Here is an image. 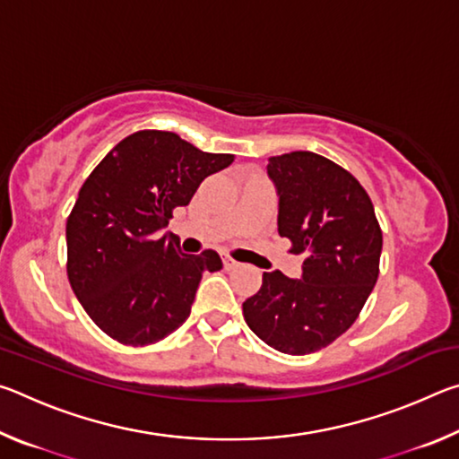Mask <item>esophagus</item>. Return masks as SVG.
<instances>
[{"label": "esophagus", "instance_id": "34e87169", "mask_svg": "<svg viewBox=\"0 0 459 459\" xmlns=\"http://www.w3.org/2000/svg\"><path fill=\"white\" fill-rule=\"evenodd\" d=\"M222 265H224V269L230 271V269L238 267V263H237L235 259H232V257H229V255H224V257H222Z\"/></svg>", "mask_w": 459, "mask_h": 459}]
</instances>
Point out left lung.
Wrapping results in <instances>:
<instances>
[{"label": "left lung", "mask_w": 459, "mask_h": 459, "mask_svg": "<svg viewBox=\"0 0 459 459\" xmlns=\"http://www.w3.org/2000/svg\"><path fill=\"white\" fill-rule=\"evenodd\" d=\"M279 196V235L306 253L301 279L263 273L243 304L248 328L285 354L322 351L359 317L378 279L383 230L367 190L348 169L314 152L269 158Z\"/></svg>", "instance_id": "obj_1"}]
</instances>
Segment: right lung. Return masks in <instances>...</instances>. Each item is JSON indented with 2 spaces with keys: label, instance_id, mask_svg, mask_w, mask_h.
I'll use <instances>...</instances> for the list:
<instances>
[{
  "label": "right lung",
  "instance_id": "add662e5",
  "mask_svg": "<svg viewBox=\"0 0 459 459\" xmlns=\"http://www.w3.org/2000/svg\"><path fill=\"white\" fill-rule=\"evenodd\" d=\"M232 160L172 131L143 129L121 139L84 180L66 221V273L107 336L147 346L188 320L202 273L222 261L212 248L186 255L178 237L160 230Z\"/></svg>",
  "mask_w": 459,
  "mask_h": 459
}]
</instances>
